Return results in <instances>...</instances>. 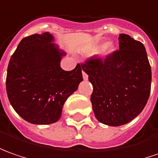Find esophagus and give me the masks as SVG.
I'll return each mask as SVG.
<instances>
[{
  "mask_svg": "<svg viewBox=\"0 0 158 158\" xmlns=\"http://www.w3.org/2000/svg\"><path fill=\"white\" fill-rule=\"evenodd\" d=\"M82 74H83V79H85V80H86V79H88V75L84 72V71H82Z\"/></svg>",
  "mask_w": 158,
  "mask_h": 158,
  "instance_id": "obj_1",
  "label": "esophagus"
}]
</instances>
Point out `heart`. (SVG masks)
I'll list each match as a JSON object with an SVG mask.
<instances>
[{"instance_id":"b5f03b06","label":"heart","mask_w":158,"mask_h":158,"mask_svg":"<svg viewBox=\"0 0 158 158\" xmlns=\"http://www.w3.org/2000/svg\"><path fill=\"white\" fill-rule=\"evenodd\" d=\"M113 50H114V48L111 45L108 44V45L105 46V48H104V53L105 54H109L110 52H113Z\"/></svg>"}]
</instances>
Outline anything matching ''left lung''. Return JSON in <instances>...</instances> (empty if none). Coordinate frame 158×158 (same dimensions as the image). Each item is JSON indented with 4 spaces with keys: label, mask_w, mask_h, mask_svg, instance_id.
Listing matches in <instances>:
<instances>
[{
    "label": "left lung",
    "mask_w": 158,
    "mask_h": 158,
    "mask_svg": "<svg viewBox=\"0 0 158 158\" xmlns=\"http://www.w3.org/2000/svg\"><path fill=\"white\" fill-rule=\"evenodd\" d=\"M119 49L90 57L81 64L93 84L91 102L102 124L119 126L143 110L150 97L151 68L142 42L127 34L118 36Z\"/></svg>",
    "instance_id": "8db88e82"
}]
</instances>
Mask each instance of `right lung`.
<instances>
[{
  "label": "right lung",
  "mask_w": 158,
  "mask_h": 158,
  "mask_svg": "<svg viewBox=\"0 0 158 158\" xmlns=\"http://www.w3.org/2000/svg\"><path fill=\"white\" fill-rule=\"evenodd\" d=\"M52 34H32L22 39L8 63L6 89L9 102L19 115L34 124L60 119L64 103L83 80L82 66L60 67L64 52Z\"/></svg>",
  "instance_id": "1"
}]
</instances>
